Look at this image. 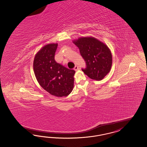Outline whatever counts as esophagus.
Returning a JSON list of instances; mask_svg holds the SVG:
<instances>
[{
	"label": "esophagus",
	"mask_w": 147,
	"mask_h": 147,
	"mask_svg": "<svg viewBox=\"0 0 147 147\" xmlns=\"http://www.w3.org/2000/svg\"><path fill=\"white\" fill-rule=\"evenodd\" d=\"M79 67H78V66H77V65H76L75 67H74V70H75V71H78V70H79Z\"/></svg>",
	"instance_id": "1"
}]
</instances>
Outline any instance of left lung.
<instances>
[{"label": "left lung", "mask_w": 147, "mask_h": 147, "mask_svg": "<svg viewBox=\"0 0 147 147\" xmlns=\"http://www.w3.org/2000/svg\"><path fill=\"white\" fill-rule=\"evenodd\" d=\"M86 62V67L82 71L89 78L101 80L111 70L112 55L109 48L94 37L78 38L73 41Z\"/></svg>", "instance_id": "left-lung-1"}]
</instances>
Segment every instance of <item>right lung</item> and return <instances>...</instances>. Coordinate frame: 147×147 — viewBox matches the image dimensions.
Returning a JSON list of instances; mask_svg holds the SVG:
<instances>
[{"label": "right lung", "mask_w": 147, "mask_h": 147, "mask_svg": "<svg viewBox=\"0 0 147 147\" xmlns=\"http://www.w3.org/2000/svg\"><path fill=\"white\" fill-rule=\"evenodd\" d=\"M57 46L47 44L38 51L34 59V72L38 83L48 92L57 97L67 96L74 88L75 71L55 61Z\"/></svg>", "instance_id": "1"}]
</instances>
